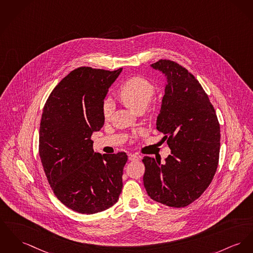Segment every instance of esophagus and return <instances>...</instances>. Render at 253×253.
Returning a JSON list of instances; mask_svg holds the SVG:
<instances>
[{
  "label": "esophagus",
  "mask_w": 253,
  "mask_h": 253,
  "mask_svg": "<svg viewBox=\"0 0 253 253\" xmlns=\"http://www.w3.org/2000/svg\"><path fill=\"white\" fill-rule=\"evenodd\" d=\"M128 159L130 161H137V160L140 159V155H138L136 153H129L128 154Z\"/></svg>",
  "instance_id": "1"
}]
</instances>
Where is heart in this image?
<instances>
[{
    "instance_id": "1",
    "label": "heart",
    "mask_w": 253,
    "mask_h": 253,
    "mask_svg": "<svg viewBox=\"0 0 253 253\" xmlns=\"http://www.w3.org/2000/svg\"><path fill=\"white\" fill-rule=\"evenodd\" d=\"M155 93V87L151 82L143 77L134 76L127 79L119 87L117 97L119 100L132 111H143L152 101ZM113 106L111 101H105L102 105V115L109 119L112 114Z\"/></svg>"
}]
</instances>
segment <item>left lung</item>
Listing matches in <instances>:
<instances>
[{"instance_id": "left-lung-1", "label": "left lung", "mask_w": 253, "mask_h": 253, "mask_svg": "<svg viewBox=\"0 0 253 253\" xmlns=\"http://www.w3.org/2000/svg\"><path fill=\"white\" fill-rule=\"evenodd\" d=\"M167 78L156 128L171 154L164 163L145 156L144 186L153 201L185 207L210 185L218 168L220 130L216 111L201 84L174 61L152 64Z\"/></svg>"}]
</instances>
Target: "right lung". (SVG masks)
I'll return each mask as SVG.
<instances>
[{"label": "right lung", "instance_id": "obj_1", "mask_svg": "<svg viewBox=\"0 0 253 253\" xmlns=\"http://www.w3.org/2000/svg\"><path fill=\"white\" fill-rule=\"evenodd\" d=\"M122 68L80 67L51 91L43 108L39 155L55 197L68 208L95 214L118 202L126 152H94L91 135L104 124L103 100Z\"/></svg>", "mask_w": 253, "mask_h": 253}]
</instances>
